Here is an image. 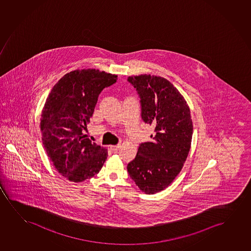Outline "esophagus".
Returning a JSON list of instances; mask_svg holds the SVG:
<instances>
[{"mask_svg": "<svg viewBox=\"0 0 251 251\" xmlns=\"http://www.w3.org/2000/svg\"><path fill=\"white\" fill-rule=\"evenodd\" d=\"M120 145H116V146H110V148L111 151H114V152H115V151H118V149L120 148Z\"/></svg>", "mask_w": 251, "mask_h": 251, "instance_id": "esophagus-1", "label": "esophagus"}]
</instances>
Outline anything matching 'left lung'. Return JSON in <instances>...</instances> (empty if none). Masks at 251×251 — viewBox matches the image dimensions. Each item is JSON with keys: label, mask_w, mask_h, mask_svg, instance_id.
Instances as JSON below:
<instances>
[{"label": "left lung", "mask_w": 251, "mask_h": 251, "mask_svg": "<svg viewBox=\"0 0 251 251\" xmlns=\"http://www.w3.org/2000/svg\"><path fill=\"white\" fill-rule=\"evenodd\" d=\"M127 81L141 98V118L154 127L152 141L141 143L127 172L142 192L152 195L166 189L178 175L188 157L193 124L189 105L178 90L160 76H129Z\"/></svg>", "instance_id": "left-lung-1"}]
</instances>
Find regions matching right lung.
<instances>
[{"label": "right lung", "mask_w": 251, "mask_h": 251, "mask_svg": "<svg viewBox=\"0 0 251 251\" xmlns=\"http://www.w3.org/2000/svg\"><path fill=\"white\" fill-rule=\"evenodd\" d=\"M117 75L99 69L66 74L52 88L40 119L42 141L53 165L69 181L80 182L100 172L106 148L90 141L85 131L103 88Z\"/></svg>", "instance_id": "right-lung-1"}]
</instances>
